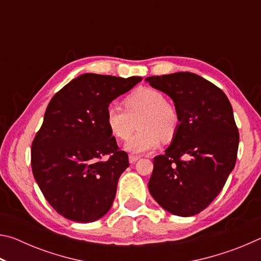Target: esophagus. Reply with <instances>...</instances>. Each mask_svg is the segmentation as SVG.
Here are the masks:
<instances>
[{
    "instance_id": "34e87169",
    "label": "esophagus",
    "mask_w": 261,
    "mask_h": 261,
    "mask_svg": "<svg viewBox=\"0 0 261 261\" xmlns=\"http://www.w3.org/2000/svg\"><path fill=\"white\" fill-rule=\"evenodd\" d=\"M139 159H140V156L135 155V154H130V155H129V162L130 163H135L136 161H138Z\"/></svg>"
}]
</instances>
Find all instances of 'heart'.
I'll return each instance as SVG.
<instances>
[{
	"label": "heart",
	"instance_id": "1",
	"mask_svg": "<svg viewBox=\"0 0 261 261\" xmlns=\"http://www.w3.org/2000/svg\"><path fill=\"white\" fill-rule=\"evenodd\" d=\"M125 110L109 106L106 124L117 139L126 140L136 129L139 131L126 141L125 149L132 153L152 152L163 140H171L178 129V115L167 103L166 96L156 88L140 87L124 100Z\"/></svg>",
	"mask_w": 261,
	"mask_h": 261
}]
</instances>
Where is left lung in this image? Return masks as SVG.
Here are the masks:
<instances>
[{
    "label": "left lung",
    "instance_id": "obj_1",
    "mask_svg": "<svg viewBox=\"0 0 261 261\" xmlns=\"http://www.w3.org/2000/svg\"><path fill=\"white\" fill-rule=\"evenodd\" d=\"M145 81L170 96L179 121L165 154L154 158L149 193L171 214L196 215L215 199L235 167L240 135L232 107L222 90L196 73Z\"/></svg>",
    "mask_w": 261,
    "mask_h": 261
}]
</instances>
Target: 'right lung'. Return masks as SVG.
<instances>
[{
  "label": "right lung",
  "mask_w": 261,
  "mask_h": 261,
  "mask_svg": "<svg viewBox=\"0 0 261 261\" xmlns=\"http://www.w3.org/2000/svg\"><path fill=\"white\" fill-rule=\"evenodd\" d=\"M141 79L84 73L48 105L31 165L43 196L64 218L94 222L112 207L129 159L106 124V110ZM103 155L110 158L103 161Z\"/></svg>",
  "instance_id": "right-lung-1"
}]
</instances>
